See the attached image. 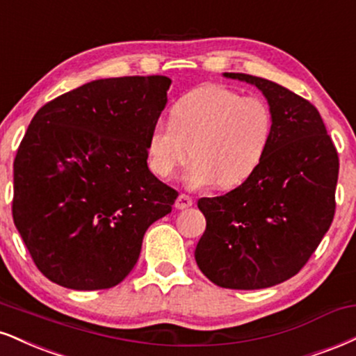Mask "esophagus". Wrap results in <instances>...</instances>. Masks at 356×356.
<instances>
[{
  "label": "esophagus",
  "mask_w": 356,
  "mask_h": 356,
  "mask_svg": "<svg viewBox=\"0 0 356 356\" xmlns=\"http://www.w3.org/2000/svg\"><path fill=\"white\" fill-rule=\"evenodd\" d=\"M194 204L192 202V197H189V195H186V194H181L177 197V199H175V209H179V211H184V209H189L191 205Z\"/></svg>",
  "instance_id": "34e87169"
}]
</instances>
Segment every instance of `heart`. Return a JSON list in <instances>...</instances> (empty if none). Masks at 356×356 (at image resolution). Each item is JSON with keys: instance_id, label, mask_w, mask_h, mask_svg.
Here are the masks:
<instances>
[{"instance_id": "obj_1", "label": "heart", "mask_w": 356, "mask_h": 356, "mask_svg": "<svg viewBox=\"0 0 356 356\" xmlns=\"http://www.w3.org/2000/svg\"><path fill=\"white\" fill-rule=\"evenodd\" d=\"M273 132L270 106L243 97L224 86H202L184 94L170 109V121L152 126L147 139L149 167L170 179L189 156L191 187L216 182L232 189L245 182L264 161Z\"/></svg>"}]
</instances>
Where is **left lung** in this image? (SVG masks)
<instances>
[{"instance_id":"left-lung-1","label":"left lung","mask_w":356,"mask_h":356,"mask_svg":"<svg viewBox=\"0 0 356 356\" xmlns=\"http://www.w3.org/2000/svg\"><path fill=\"white\" fill-rule=\"evenodd\" d=\"M224 76L264 92L273 132L264 161L245 182L197 202L207 225L195 262L222 289H267L297 275L332 225L338 152L312 102L268 79Z\"/></svg>"}]
</instances>
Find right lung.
<instances>
[{
	"instance_id": "obj_1",
	"label": "right lung",
	"mask_w": 356,
	"mask_h": 356,
	"mask_svg": "<svg viewBox=\"0 0 356 356\" xmlns=\"http://www.w3.org/2000/svg\"><path fill=\"white\" fill-rule=\"evenodd\" d=\"M165 76L97 79L34 114L15 159L13 220L40 272L72 290L129 275L149 225L177 191L147 167Z\"/></svg>"
}]
</instances>
